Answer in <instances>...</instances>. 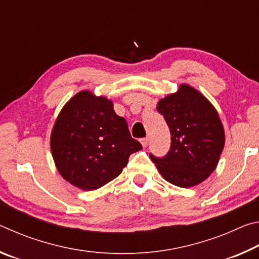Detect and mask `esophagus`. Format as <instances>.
I'll list each match as a JSON object with an SVG mask.
<instances>
[{
	"mask_svg": "<svg viewBox=\"0 0 259 259\" xmlns=\"http://www.w3.org/2000/svg\"><path fill=\"white\" fill-rule=\"evenodd\" d=\"M140 143H142V145L144 147H146L148 145V139L147 138H143L142 140H140Z\"/></svg>",
	"mask_w": 259,
	"mask_h": 259,
	"instance_id": "obj_1",
	"label": "esophagus"
}]
</instances>
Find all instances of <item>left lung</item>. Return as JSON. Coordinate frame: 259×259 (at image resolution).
Here are the masks:
<instances>
[{
    "label": "left lung",
    "mask_w": 259,
    "mask_h": 259,
    "mask_svg": "<svg viewBox=\"0 0 259 259\" xmlns=\"http://www.w3.org/2000/svg\"><path fill=\"white\" fill-rule=\"evenodd\" d=\"M171 134V146L163 157L150 154L166 182L192 187L205 181L218 164L225 144L222 121L211 103L194 88L181 84L177 93L156 106Z\"/></svg>",
    "instance_id": "8db88e82"
}]
</instances>
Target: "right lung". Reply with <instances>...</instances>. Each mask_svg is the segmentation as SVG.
Segmentation results:
<instances>
[{"instance_id":"right-lung-1","label":"right lung","mask_w":259,"mask_h":259,"mask_svg":"<svg viewBox=\"0 0 259 259\" xmlns=\"http://www.w3.org/2000/svg\"><path fill=\"white\" fill-rule=\"evenodd\" d=\"M50 147L65 181L94 191L122 172L142 145L131 137L126 121L114 112L113 102L80 91L61 109L52 128Z\"/></svg>"}]
</instances>
